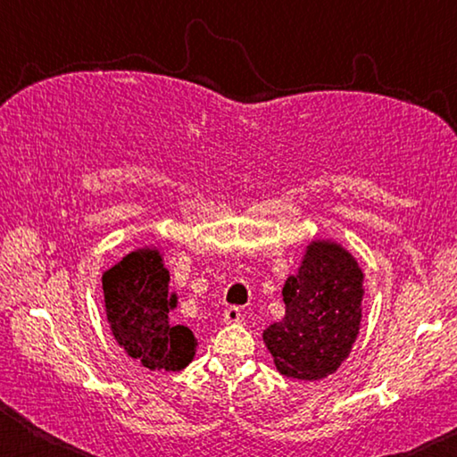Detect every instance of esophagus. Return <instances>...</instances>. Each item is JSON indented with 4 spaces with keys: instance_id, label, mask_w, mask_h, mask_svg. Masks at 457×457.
<instances>
[{
    "instance_id": "1",
    "label": "esophagus",
    "mask_w": 457,
    "mask_h": 457,
    "mask_svg": "<svg viewBox=\"0 0 457 457\" xmlns=\"http://www.w3.org/2000/svg\"><path fill=\"white\" fill-rule=\"evenodd\" d=\"M242 312H239L237 306H228L226 311H223V322L228 324H236V322H242Z\"/></svg>"
}]
</instances>
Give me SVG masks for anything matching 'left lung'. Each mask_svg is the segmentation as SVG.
I'll use <instances>...</instances> for the list:
<instances>
[{
	"label": "left lung",
	"instance_id": "8db88e82",
	"mask_svg": "<svg viewBox=\"0 0 457 457\" xmlns=\"http://www.w3.org/2000/svg\"><path fill=\"white\" fill-rule=\"evenodd\" d=\"M362 270L343 245L314 239L282 296L286 314L264 330V343L282 375L319 381L335 373L353 349L365 296Z\"/></svg>",
	"mask_w": 457,
	"mask_h": 457
}]
</instances>
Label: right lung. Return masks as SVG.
<instances>
[{
  "label": "right lung",
  "instance_id": "obj_1",
  "mask_svg": "<svg viewBox=\"0 0 457 457\" xmlns=\"http://www.w3.org/2000/svg\"><path fill=\"white\" fill-rule=\"evenodd\" d=\"M103 292L112 337L130 359L149 370H181L195 357L193 332L171 324L177 294L169 292V270L157 247L130 252L106 270Z\"/></svg>",
  "mask_w": 457,
  "mask_h": 457
}]
</instances>
